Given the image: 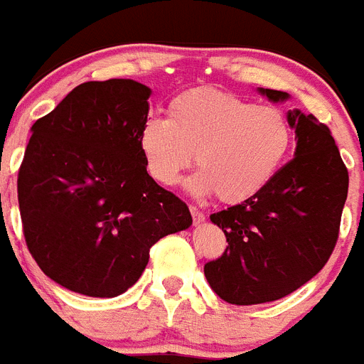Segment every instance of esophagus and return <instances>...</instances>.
I'll list each match as a JSON object with an SVG mask.
<instances>
[{"mask_svg": "<svg viewBox=\"0 0 364 364\" xmlns=\"http://www.w3.org/2000/svg\"><path fill=\"white\" fill-rule=\"evenodd\" d=\"M189 212H191V218H193L195 225H200L204 221V214L200 212L197 206H189Z\"/></svg>", "mask_w": 364, "mask_h": 364, "instance_id": "34e87169", "label": "esophagus"}]
</instances>
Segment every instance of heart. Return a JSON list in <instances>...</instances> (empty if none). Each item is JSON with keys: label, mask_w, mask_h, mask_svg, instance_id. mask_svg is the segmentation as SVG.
Listing matches in <instances>:
<instances>
[{"label": "heart", "mask_w": 364, "mask_h": 364, "mask_svg": "<svg viewBox=\"0 0 364 364\" xmlns=\"http://www.w3.org/2000/svg\"><path fill=\"white\" fill-rule=\"evenodd\" d=\"M292 143L283 111L214 87L180 92L167 106V119L150 117L137 132L145 169L158 184H176L195 152L200 169L186 180V188L199 197L215 193L225 204L262 191L287 161Z\"/></svg>", "instance_id": "obj_1"}]
</instances>
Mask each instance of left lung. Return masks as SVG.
Returning <instances> with one entry per match:
<instances>
[{
  "label": "left lung",
  "instance_id": "left-lung-1",
  "mask_svg": "<svg viewBox=\"0 0 364 364\" xmlns=\"http://www.w3.org/2000/svg\"><path fill=\"white\" fill-rule=\"evenodd\" d=\"M273 104L288 92L258 87ZM296 152L262 191L210 215L227 236L221 258L204 277L223 301L257 305L281 299L311 281L331 257L348 197V169L316 117L290 109Z\"/></svg>",
  "mask_w": 364,
  "mask_h": 364
}]
</instances>
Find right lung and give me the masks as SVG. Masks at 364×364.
Listing matches in <instances>:
<instances>
[{"instance_id": "add662e5", "label": "right lung", "mask_w": 364, "mask_h": 364, "mask_svg": "<svg viewBox=\"0 0 364 364\" xmlns=\"http://www.w3.org/2000/svg\"><path fill=\"white\" fill-rule=\"evenodd\" d=\"M150 95L134 80L87 81L31 126L18 173L23 236L38 268L72 292H126L150 247L191 225L137 149Z\"/></svg>"}]
</instances>
